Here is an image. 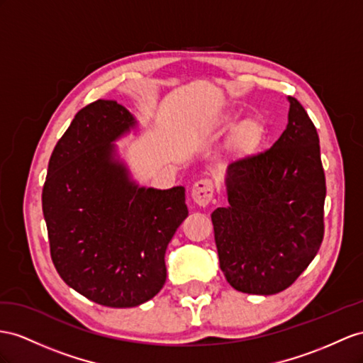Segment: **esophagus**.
Returning <instances> with one entry per match:
<instances>
[{
  "mask_svg": "<svg viewBox=\"0 0 363 363\" xmlns=\"http://www.w3.org/2000/svg\"><path fill=\"white\" fill-rule=\"evenodd\" d=\"M213 194H215V187L210 179H201L193 185L191 189V199L199 207H206L211 202Z\"/></svg>",
  "mask_w": 363,
  "mask_h": 363,
  "instance_id": "1",
  "label": "esophagus"
}]
</instances>
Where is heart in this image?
<instances>
[{
  "instance_id": "obj_1",
  "label": "heart",
  "mask_w": 363,
  "mask_h": 363,
  "mask_svg": "<svg viewBox=\"0 0 363 363\" xmlns=\"http://www.w3.org/2000/svg\"><path fill=\"white\" fill-rule=\"evenodd\" d=\"M236 123V116H228L222 127L230 128L233 127ZM264 136V125L259 123L257 119H244L242 123H239L238 127L235 128L233 138H231V150L238 155H245L248 152H252L253 148L257 147V144L261 143V139Z\"/></svg>"
}]
</instances>
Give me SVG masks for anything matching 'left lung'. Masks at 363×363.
Segmentation results:
<instances>
[{
	"label": "left lung",
	"instance_id": "8db88e82",
	"mask_svg": "<svg viewBox=\"0 0 363 363\" xmlns=\"http://www.w3.org/2000/svg\"><path fill=\"white\" fill-rule=\"evenodd\" d=\"M288 124L267 152L227 169L228 206L211 213L220 270L248 294H276L299 277L323 239L327 187L319 135L293 96Z\"/></svg>",
	"mask_w": 363,
	"mask_h": 363
}]
</instances>
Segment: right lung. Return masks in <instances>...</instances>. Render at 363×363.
<instances>
[{
	"label": "right lung",
	"instance_id": "obj_1",
	"mask_svg": "<svg viewBox=\"0 0 363 363\" xmlns=\"http://www.w3.org/2000/svg\"><path fill=\"white\" fill-rule=\"evenodd\" d=\"M138 121L113 99L81 108L50 156L43 213L58 274L111 308L150 301L165 284L167 245L189 216L182 185L141 187L115 143Z\"/></svg>",
	"mask_w": 363,
	"mask_h": 363
}]
</instances>
